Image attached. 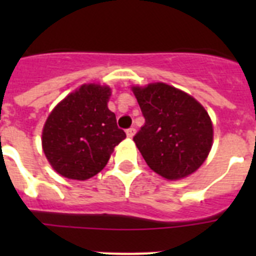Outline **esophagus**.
Returning <instances> with one entry per match:
<instances>
[{"label":"esophagus","instance_id":"1","mask_svg":"<svg viewBox=\"0 0 256 256\" xmlns=\"http://www.w3.org/2000/svg\"><path fill=\"white\" fill-rule=\"evenodd\" d=\"M136 134V130L134 128H130V130H126V137L128 138H133Z\"/></svg>","mask_w":256,"mask_h":256}]
</instances>
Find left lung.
<instances>
[{"instance_id":"8db88e82","label":"left lung","mask_w":256,"mask_h":256,"mask_svg":"<svg viewBox=\"0 0 256 256\" xmlns=\"http://www.w3.org/2000/svg\"><path fill=\"white\" fill-rule=\"evenodd\" d=\"M144 116L136 146L155 173L178 180L204 164L212 146V123L191 94L162 82L132 86Z\"/></svg>"}]
</instances>
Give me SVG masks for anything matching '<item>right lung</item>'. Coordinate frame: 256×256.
<instances>
[{
  "mask_svg": "<svg viewBox=\"0 0 256 256\" xmlns=\"http://www.w3.org/2000/svg\"><path fill=\"white\" fill-rule=\"evenodd\" d=\"M112 88L84 83L52 108L42 130V148L52 169L68 180L100 173L126 138L108 108Z\"/></svg>",
  "mask_w": 256,
  "mask_h": 256,
  "instance_id": "1",
  "label": "right lung"
}]
</instances>
